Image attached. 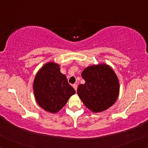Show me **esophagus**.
Segmentation results:
<instances>
[{"instance_id": "34e87169", "label": "esophagus", "mask_w": 148, "mask_h": 148, "mask_svg": "<svg viewBox=\"0 0 148 148\" xmlns=\"http://www.w3.org/2000/svg\"><path fill=\"white\" fill-rule=\"evenodd\" d=\"M73 87L75 89V91H77V84H73Z\"/></svg>"}]
</instances>
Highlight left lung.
Here are the masks:
<instances>
[{"mask_svg": "<svg viewBox=\"0 0 148 148\" xmlns=\"http://www.w3.org/2000/svg\"><path fill=\"white\" fill-rule=\"evenodd\" d=\"M81 75L85 82L79 85L77 92L87 109L94 113L102 112L116 101L119 81L110 66L101 63L87 66Z\"/></svg>", "mask_w": 148, "mask_h": 148, "instance_id": "left-lung-1", "label": "left lung"}]
</instances>
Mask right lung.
<instances>
[{
    "instance_id": "obj_1",
    "label": "right lung",
    "mask_w": 148,
    "mask_h": 148,
    "mask_svg": "<svg viewBox=\"0 0 148 148\" xmlns=\"http://www.w3.org/2000/svg\"><path fill=\"white\" fill-rule=\"evenodd\" d=\"M60 69L58 63L48 62L36 73L33 82L34 97L37 104L52 114L59 112L75 93Z\"/></svg>"
}]
</instances>
